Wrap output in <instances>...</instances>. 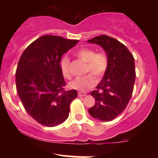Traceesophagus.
<instances>
[{"label":"esophagus","mask_w":158,"mask_h":158,"mask_svg":"<svg viewBox=\"0 0 158 158\" xmlns=\"http://www.w3.org/2000/svg\"><path fill=\"white\" fill-rule=\"evenodd\" d=\"M78 96L79 97H85L86 96V93H84V92H78Z\"/></svg>","instance_id":"esophagus-1"}]
</instances>
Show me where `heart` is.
Here are the masks:
<instances>
[{
  "label": "heart",
  "instance_id": "heart-1",
  "mask_svg": "<svg viewBox=\"0 0 158 158\" xmlns=\"http://www.w3.org/2000/svg\"><path fill=\"white\" fill-rule=\"evenodd\" d=\"M77 57L86 63L85 72L90 74L77 78L70 83V87L73 89L85 92L92 88L97 83V79H101L106 73L108 67V59L104 52H96L94 49L84 48L76 52ZM61 69L63 76L68 79H72L70 64L68 58L64 57L61 61Z\"/></svg>",
  "mask_w": 158,
  "mask_h": 158
}]
</instances>
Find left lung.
I'll return each instance as SVG.
<instances>
[{
  "mask_svg": "<svg viewBox=\"0 0 158 158\" xmlns=\"http://www.w3.org/2000/svg\"><path fill=\"white\" fill-rule=\"evenodd\" d=\"M88 42L100 45L106 52L108 67L102 80L91 91L95 105L88 111L94 118L108 122L126 109L135 85V59L118 40L106 35L96 36Z\"/></svg>",
  "mask_w": 158,
  "mask_h": 158,
  "instance_id": "obj_1",
  "label": "left lung"
}]
</instances>
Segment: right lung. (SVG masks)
I'll list each match as a JSON object with an SVG mask.
<instances>
[{
  "instance_id": "obj_1",
  "label": "right lung",
  "mask_w": 158,
  "mask_h": 158,
  "mask_svg": "<svg viewBox=\"0 0 158 158\" xmlns=\"http://www.w3.org/2000/svg\"><path fill=\"white\" fill-rule=\"evenodd\" d=\"M60 36L39 37L23 52L15 73L16 90L27 112L40 124L53 127L68 119L76 90H65L60 61L79 42Z\"/></svg>"
}]
</instances>
